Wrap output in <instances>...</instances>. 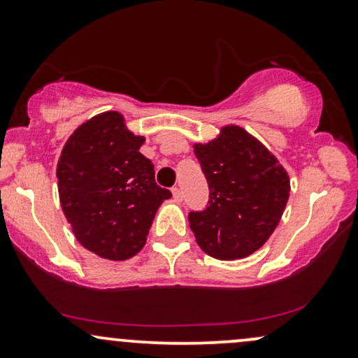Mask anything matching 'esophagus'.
Masks as SVG:
<instances>
[{"label": "esophagus", "instance_id": "1", "mask_svg": "<svg viewBox=\"0 0 358 358\" xmlns=\"http://www.w3.org/2000/svg\"><path fill=\"white\" fill-rule=\"evenodd\" d=\"M171 195H173V199L176 200V202H182V200H183V193L178 187L171 188Z\"/></svg>", "mask_w": 358, "mask_h": 358}]
</instances>
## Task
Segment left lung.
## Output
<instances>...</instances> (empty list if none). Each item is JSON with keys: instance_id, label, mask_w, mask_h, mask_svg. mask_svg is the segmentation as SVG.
Masks as SVG:
<instances>
[{"instance_id": "obj_1", "label": "left lung", "mask_w": 358, "mask_h": 358, "mask_svg": "<svg viewBox=\"0 0 358 358\" xmlns=\"http://www.w3.org/2000/svg\"><path fill=\"white\" fill-rule=\"evenodd\" d=\"M193 151L207 178L208 205L188 213L196 244L220 261L248 257L278 227L289 199V176L271 151L239 126H224Z\"/></svg>"}]
</instances>
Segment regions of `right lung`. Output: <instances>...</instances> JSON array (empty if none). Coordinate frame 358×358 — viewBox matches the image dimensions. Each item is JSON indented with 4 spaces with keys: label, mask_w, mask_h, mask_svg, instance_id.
I'll use <instances>...</instances> for the list:
<instances>
[{
    "label": "right lung",
    "mask_w": 358,
    "mask_h": 358,
    "mask_svg": "<svg viewBox=\"0 0 358 358\" xmlns=\"http://www.w3.org/2000/svg\"><path fill=\"white\" fill-rule=\"evenodd\" d=\"M145 138L117 110L97 114L67 139L57 163L59 196L76 239L96 256L126 261L146 244L158 207L171 192L155 182Z\"/></svg>",
    "instance_id": "obj_1"
}]
</instances>
